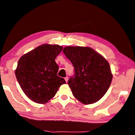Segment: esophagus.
I'll use <instances>...</instances> for the list:
<instances>
[{"mask_svg": "<svg viewBox=\"0 0 135 135\" xmlns=\"http://www.w3.org/2000/svg\"><path fill=\"white\" fill-rule=\"evenodd\" d=\"M64 79H65V80L66 82H68V77H65Z\"/></svg>", "mask_w": 135, "mask_h": 135, "instance_id": "obj_1", "label": "esophagus"}]
</instances>
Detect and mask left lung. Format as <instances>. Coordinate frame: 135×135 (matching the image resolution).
Here are the masks:
<instances>
[{
  "label": "left lung",
  "mask_w": 135,
  "mask_h": 135,
  "mask_svg": "<svg viewBox=\"0 0 135 135\" xmlns=\"http://www.w3.org/2000/svg\"><path fill=\"white\" fill-rule=\"evenodd\" d=\"M63 52L74 68V76L68 81L74 97L84 104L101 99L113 79L108 61L89 47L67 46Z\"/></svg>",
  "instance_id": "left-lung-1"
}]
</instances>
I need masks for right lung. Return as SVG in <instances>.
<instances>
[{
	"mask_svg": "<svg viewBox=\"0 0 135 135\" xmlns=\"http://www.w3.org/2000/svg\"><path fill=\"white\" fill-rule=\"evenodd\" d=\"M63 47L58 45H40L22 55L18 61L15 76L29 99L46 104L53 98L65 80L57 76L59 67L55 58Z\"/></svg>",
	"mask_w": 135,
	"mask_h": 135,
	"instance_id": "add662e5",
	"label": "right lung"
}]
</instances>
